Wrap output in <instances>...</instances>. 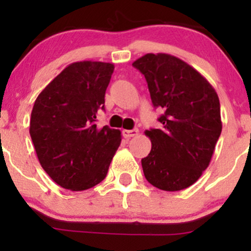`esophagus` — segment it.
<instances>
[{
	"instance_id": "obj_1",
	"label": "esophagus",
	"mask_w": 251,
	"mask_h": 251,
	"mask_svg": "<svg viewBox=\"0 0 251 251\" xmlns=\"http://www.w3.org/2000/svg\"><path fill=\"white\" fill-rule=\"evenodd\" d=\"M139 134V129L134 128V129H124L123 131V135L124 138H131V137H135V135Z\"/></svg>"
}]
</instances>
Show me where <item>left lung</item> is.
Here are the masks:
<instances>
[{
    "label": "left lung",
    "instance_id": "left-lung-1",
    "mask_svg": "<svg viewBox=\"0 0 251 251\" xmlns=\"http://www.w3.org/2000/svg\"><path fill=\"white\" fill-rule=\"evenodd\" d=\"M145 76L160 128L146 129L152 148L142 159L145 178L164 191H180L208 168L222 132L220 99L200 72L164 53L132 63Z\"/></svg>",
    "mask_w": 251,
    "mask_h": 251
}]
</instances>
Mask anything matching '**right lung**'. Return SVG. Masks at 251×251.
I'll return each instance as SVG.
<instances>
[{
	"label": "right lung",
	"instance_id": "add662e5",
	"mask_svg": "<svg viewBox=\"0 0 251 251\" xmlns=\"http://www.w3.org/2000/svg\"><path fill=\"white\" fill-rule=\"evenodd\" d=\"M114 65H68L34 102L29 133L42 169L57 185L83 191L105 179L122 142L119 129L96 125Z\"/></svg>",
	"mask_w": 251,
	"mask_h": 251
}]
</instances>
